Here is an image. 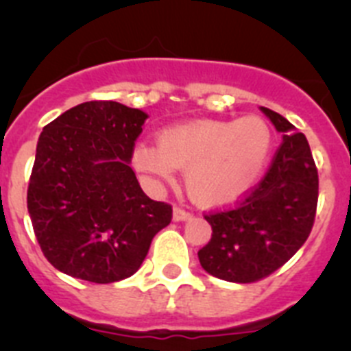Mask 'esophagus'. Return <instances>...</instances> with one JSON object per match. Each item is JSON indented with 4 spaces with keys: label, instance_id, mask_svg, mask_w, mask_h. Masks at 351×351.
<instances>
[{
    "label": "esophagus",
    "instance_id": "34e87169",
    "mask_svg": "<svg viewBox=\"0 0 351 351\" xmlns=\"http://www.w3.org/2000/svg\"><path fill=\"white\" fill-rule=\"evenodd\" d=\"M191 214L188 210L181 209V207H173V221H184V219H190Z\"/></svg>",
    "mask_w": 351,
    "mask_h": 351
}]
</instances>
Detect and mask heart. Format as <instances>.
Masks as SVG:
<instances>
[{"instance_id":"obj_1","label":"heart","mask_w":351,"mask_h":351,"mask_svg":"<svg viewBox=\"0 0 351 351\" xmlns=\"http://www.w3.org/2000/svg\"><path fill=\"white\" fill-rule=\"evenodd\" d=\"M156 144L142 142L133 165L154 181L184 170L186 191L197 206L225 207L246 197L267 167L274 133L258 116L237 121H190L163 128Z\"/></svg>"}]
</instances>
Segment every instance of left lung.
<instances>
[{"label": "left lung", "instance_id": "left-lung-1", "mask_svg": "<svg viewBox=\"0 0 351 351\" xmlns=\"http://www.w3.org/2000/svg\"><path fill=\"white\" fill-rule=\"evenodd\" d=\"M260 108L283 133L271 167L237 206L204 216L213 235L198 251L200 265L232 283H255L285 265L311 234L318 204L308 138L281 114Z\"/></svg>", "mask_w": 351, "mask_h": 351}]
</instances>
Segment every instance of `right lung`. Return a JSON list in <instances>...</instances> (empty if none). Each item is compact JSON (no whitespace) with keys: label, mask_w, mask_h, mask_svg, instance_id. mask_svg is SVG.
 <instances>
[{"label":"right lung","mask_w":351,"mask_h":351,"mask_svg":"<svg viewBox=\"0 0 351 351\" xmlns=\"http://www.w3.org/2000/svg\"><path fill=\"white\" fill-rule=\"evenodd\" d=\"M145 119L117 101H86L40 133L27 210L58 271L101 285L130 278L172 219V206L151 200L130 167Z\"/></svg>","instance_id":"right-lung-1"}]
</instances>
